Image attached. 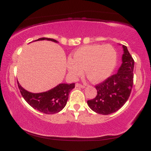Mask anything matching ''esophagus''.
<instances>
[{
	"mask_svg": "<svg viewBox=\"0 0 151 151\" xmlns=\"http://www.w3.org/2000/svg\"><path fill=\"white\" fill-rule=\"evenodd\" d=\"M75 86H77V87H81V88H84V87H85V86L83 85V84H79V83H76Z\"/></svg>",
	"mask_w": 151,
	"mask_h": 151,
	"instance_id": "obj_1",
	"label": "esophagus"
}]
</instances>
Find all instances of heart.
Wrapping results in <instances>:
<instances>
[{"mask_svg":"<svg viewBox=\"0 0 151 151\" xmlns=\"http://www.w3.org/2000/svg\"><path fill=\"white\" fill-rule=\"evenodd\" d=\"M116 60V52L111 45H90L74 50L67 60V67L73 79L81 76L84 70L91 82L98 83L111 74Z\"/></svg>","mask_w":151,"mask_h":151,"instance_id":"1","label":"heart"}]
</instances>
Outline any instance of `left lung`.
I'll use <instances>...</instances> for the list:
<instances>
[{
  "instance_id": "8db88e82",
  "label": "left lung",
  "mask_w": 151,
  "mask_h": 151,
  "mask_svg": "<svg viewBox=\"0 0 151 151\" xmlns=\"http://www.w3.org/2000/svg\"><path fill=\"white\" fill-rule=\"evenodd\" d=\"M122 64L117 73L95 86L97 94L87 104L96 113L108 115L121 109L129 99L133 84L134 60L125 45Z\"/></svg>"
}]
</instances>
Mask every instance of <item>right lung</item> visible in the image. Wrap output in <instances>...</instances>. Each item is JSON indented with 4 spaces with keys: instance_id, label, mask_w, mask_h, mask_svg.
I'll list each match as a JSON object with an SVG mask.
<instances>
[{
    "instance_id": "obj_1",
    "label": "right lung",
    "mask_w": 151,
    "mask_h": 151,
    "mask_svg": "<svg viewBox=\"0 0 151 151\" xmlns=\"http://www.w3.org/2000/svg\"><path fill=\"white\" fill-rule=\"evenodd\" d=\"M52 41L58 42V41L52 38L42 37L37 40ZM18 86L22 97L32 108L46 114H53L60 112L67 104L69 93L75 86V84H60L53 89L42 93H31L26 91L20 85L18 81Z\"/></svg>"
}]
</instances>
